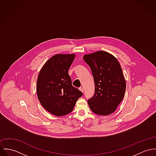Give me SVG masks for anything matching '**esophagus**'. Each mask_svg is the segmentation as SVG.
<instances>
[{
  "mask_svg": "<svg viewBox=\"0 0 156 156\" xmlns=\"http://www.w3.org/2000/svg\"><path fill=\"white\" fill-rule=\"evenodd\" d=\"M79 90H80L81 92H83V90H83V88L82 87H80V88H79Z\"/></svg>",
  "mask_w": 156,
  "mask_h": 156,
  "instance_id": "34e87169",
  "label": "esophagus"
}]
</instances>
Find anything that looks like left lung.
<instances>
[{"mask_svg":"<svg viewBox=\"0 0 156 156\" xmlns=\"http://www.w3.org/2000/svg\"><path fill=\"white\" fill-rule=\"evenodd\" d=\"M83 59L90 68L95 83V94L88 101L94 113L109 115L122 100L126 88V80L117 59L106 51L85 55Z\"/></svg>","mask_w":156,"mask_h":156,"instance_id":"1","label":"left lung"}]
</instances>
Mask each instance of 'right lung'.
<instances>
[{
	"mask_svg": "<svg viewBox=\"0 0 156 156\" xmlns=\"http://www.w3.org/2000/svg\"><path fill=\"white\" fill-rule=\"evenodd\" d=\"M75 54H56L41 68L37 82L38 98L47 111L57 116L69 113L82 92L72 86L68 69Z\"/></svg>",
	"mask_w": 156,
	"mask_h": 156,
	"instance_id": "right-lung-1",
	"label": "right lung"
}]
</instances>
